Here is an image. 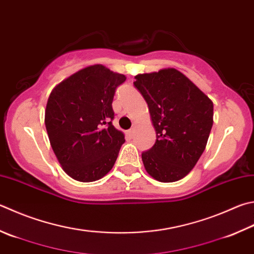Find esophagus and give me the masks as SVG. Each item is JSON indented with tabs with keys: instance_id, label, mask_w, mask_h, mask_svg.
I'll list each match as a JSON object with an SVG mask.
<instances>
[{
	"instance_id": "34e87169",
	"label": "esophagus",
	"mask_w": 254,
	"mask_h": 254,
	"mask_svg": "<svg viewBox=\"0 0 254 254\" xmlns=\"http://www.w3.org/2000/svg\"><path fill=\"white\" fill-rule=\"evenodd\" d=\"M133 131H135V128H130V129H129V130H128V133H129V135H132Z\"/></svg>"
}]
</instances>
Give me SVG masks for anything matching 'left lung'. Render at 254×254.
Instances as JSON below:
<instances>
[{"instance_id": "1", "label": "left lung", "mask_w": 254, "mask_h": 254, "mask_svg": "<svg viewBox=\"0 0 254 254\" xmlns=\"http://www.w3.org/2000/svg\"><path fill=\"white\" fill-rule=\"evenodd\" d=\"M133 85L149 108L157 139L141 154L146 171L160 183L183 179L207 146L213 103L176 68L135 76Z\"/></svg>"}]
</instances>
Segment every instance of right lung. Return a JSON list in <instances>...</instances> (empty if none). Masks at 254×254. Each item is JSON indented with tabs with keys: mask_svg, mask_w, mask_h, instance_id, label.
Wrapping results in <instances>:
<instances>
[{
	"mask_svg": "<svg viewBox=\"0 0 254 254\" xmlns=\"http://www.w3.org/2000/svg\"><path fill=\"white\" fill-rule=\"evenodd\" d=\"M126 76L96 64L57 84L45 109L52 149L70 178L92 183L115 165L125 135L115 128L113 99Z\"/></svg>",
	"mask_w": 254,
	"mask_h": 254,
	"instance_id": "obj_1",
	"label": "right lung"
}]
</instances>
